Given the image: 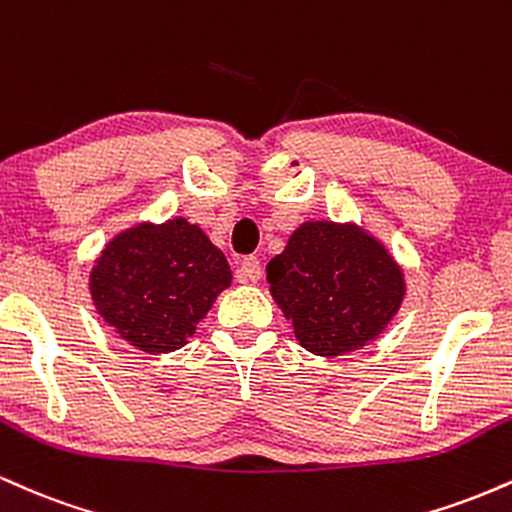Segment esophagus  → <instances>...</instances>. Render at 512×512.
Segmentation results:
<instances>
[{"label": "esophagus", "instance_id": "obj_1", "mask_svg": "<svg viewBox=\"0 0 512 512\" xmlns=\"http://www.w3.org/2000/svg\"><path fill=\"white\" fill-rule=\"evenodd\" d=\"M262 276V267H260V260L257 257H245V260H240L238 269H236V279L240 284H248V281H260Z\"/></svg>", "mask_w": 512, "mask_h": 512}]
</instances>
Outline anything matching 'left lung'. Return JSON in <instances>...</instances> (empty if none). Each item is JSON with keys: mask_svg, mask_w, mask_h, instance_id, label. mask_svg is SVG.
<instances>
[{"mask_svg": "<svg viewBox=\"0 0 512 512\" xmlns=\"http://www.w3.org/2000/svg\"><path fill=\"white\" fill-rule=\"evenodd\" d=\"M267 281L296 339L317 356L373 342L404 298L399 264L354 223H303L267 264Z\"/></svg>", "mask_w": 512, "mask_h": 512, "instance_id": "left-lung-1", "label": "left lung"}]
</instances>
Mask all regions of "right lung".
<instances>
[{
  "instance_id": "right-lung-1",
  "label": "right lung",
  "mask_w": 512,
  "mask_h": 512,
  "mask_svg": "<svg viewBox=\"0 0 512 512\" xmlns=\"http://www.w3.org/2000/svg\"><path fill=\"white\" fill-rule=\"evenodd\" d=\"M231 267L204 231L187 219L139 223L105 245L91 269L96 310L125 342L146 354L187 344Z\"/></svg>"
}]
</instances>
